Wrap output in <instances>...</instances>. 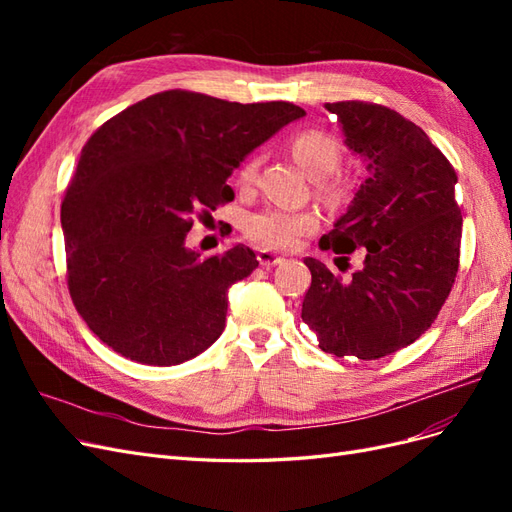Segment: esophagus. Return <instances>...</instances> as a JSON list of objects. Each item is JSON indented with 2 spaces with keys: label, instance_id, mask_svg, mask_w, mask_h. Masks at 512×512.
<instances>
[{
  "label": "esophagus",
  "instance_id": "34e87169",
  "mask_svg": "<svg viewBox=\"0 0 512 512\" xmlns=\"http://www.w3.org/2000/svg\"><path fill=\"white\" fill-rule=\"evenodd\" d=\"M256 258H258L260 267H275V265H282V262H284L282 256H277V254L267 252V250H260Z\"/></svg>",
  "mask_w": 512,
  "mask_h": 512
}]
</instances>
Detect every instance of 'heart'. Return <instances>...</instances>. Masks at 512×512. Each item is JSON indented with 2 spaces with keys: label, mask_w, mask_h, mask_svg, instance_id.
I'll list each match as a JSON object with an SVG mask.
<instances>
[{
  "label": "heart",
  "mask_w": 512,
  "mask_h": 512,
  "mask_svg": "<svg viewBox=\"0 0 512 512\" xmlns=\"http://www.w3.org/2000/svg\"><path fill=\"white\" fill-rule=\"evenodd\" d=\"M290 151L294 160L312 179L331 177L342 162V151L335 143V138L318 132L305 130L292 136ZM258 158L252 156L245 160L239 170V183L252 185L256 179ZM322 192L329 198H335L339 192L333 185H322ZM318 228V218L312 211H288V209H265L250 215L245 222L247 237L254 239L262 247H273V250H288L301 237L309 235Z\"/></svg>",
  "instance_id": "heart-1"
}]
</instances>
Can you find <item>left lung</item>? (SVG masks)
<instances>
[{
  "label": "left lung",
  "instance_id": "1",
  "mask_svg": "<svg viewBox=\"0 0 512 512\" xmlns=\"http://www.w3.org/2000/svg\"><path fill=\"white\" fill-rule=\"evenodd\" d=\"M327 111L369 175L320 250L348 260L365 247V265L344 280L305 258L312 286L301 318L324 352L374 361L416 342L451 294L461 243L457 173L416 123L391 108L348 100Z\"/></svg>",
  "mask_w": 512,
  "mask_h": 512
}]
</instances>
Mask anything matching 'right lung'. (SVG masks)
<instances>
[{
    "instance_id": "obj_1",
    "label": "right lung",
    "mask_w": 512,
    "mask_h": 512,
    "mask_svg": "<svg viewBox=\"0 0 512 512\" xmlns=\"http://www.w3.org/2000/svg\"><path fill=\"white\" fill-rule=\"evenodd\" d=\"M305 111L170 89L91 134L61 203L76 312L102 342L143 365H179L224 331L228 288L258 260L245 245L200 260L194 215L235 198L226 179ZM204 213L200 214L199 211Z\"/></svg>"
}]
</instances>
